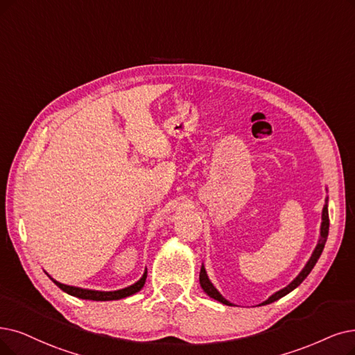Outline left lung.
Returning a JSON list of instances; mask_svg holds the SVG:
<instances>
[{
	"label": "left lung",
	"mask_w": 355,
	"mask_h": 355,
	"mask_svg": "<svg viewBox=\"0 0 355 355\" xmlns=\"http://www.w3.org/2000/svg\"><path fill=\"white\" fill-rule=\"evenodd\" d=\"M328 191V189H326ZM328 233H329V214H328V196H326L324 200V205H323V209H322V223H320V236H319V240H318V245L313 250V253H311L310 259L307 261V263L304 265V268L300 271V274L297 275L290 284L284 288H281L279 291H275L272 295H269L268 299L265 302H262L259 306H265V304H269V303H274L277 302L278 299H281V297L287 295L288 293H291L294 288L299 287L302 282L306 279V277L310 274L311 269H313V266L316 265L318 259L320 258V254L323 252V248H324V243H326V239H328ZM200 284L202 287V290L211 297V299H214L223 304H227V306H233V303H230L229 300H225L224 297L220 294V291L212 286V282L209 281L208 275H207V271L204 268V263L201 266V272H200Z\"/></svg>",
	"instance_id": "8db88e82"
}]
</instances>
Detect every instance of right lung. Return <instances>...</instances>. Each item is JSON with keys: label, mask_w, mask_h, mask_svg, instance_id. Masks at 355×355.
Segmentation results:
<instances>
[{"label": "right lung", "mask_w": 355, "mask_h": 355, "mask_svg": "<svg viewBox=\"0 0 355 355\" xmlns=\"http://www.w3.org/2000/svg\"><path fill=\"white\" fill-rule=\"evenodd\" d=\"M56 286H58L62 291H65L69 295H74L78 297V299L83 300H93V302H109V300H121L125 299V297H130L135 293H138L141 288L144 287L146 284V279H147V268L137 282H134L132 286L130 287H125L116 291H98V290H89V288H81V287H74V286H67L62 284V282H58L56 279H53L51 275H48Z\"/></svg>", "instance_id": "right-lung-1"}]
</instances>
